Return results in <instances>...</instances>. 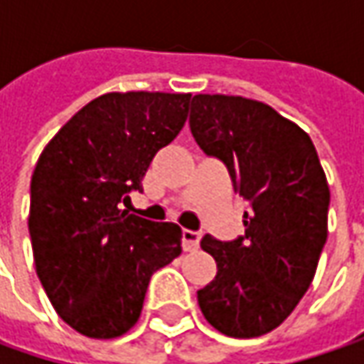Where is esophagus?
Segmentation results:
<instances>
[{
  "instance_id": "1",
  "label": "esophagus",
  "mask_w": 364,
  "mask_h": 364,
  "mask_svg": "<svg viewBox=\"0 0 364 364\" xmlns=\"http://www.w3.org/2000/svg\"><path fill=\"white\" fill-rule=\"evenodd\" d=\"M198 245H200V232L188 231V229H184V231H182V247H184L186 251H194V249H198Z\"/></svg>"
}]
</instances>
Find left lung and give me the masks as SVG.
<instances>
[{
  "mask_svg": "<svg viewBox=\"0 0 364 364\" xmlns=\"http://www.w3.org/2000/svg\"><path fill=\"white\" fill-rule=\"evenodd\" d=\"M190 132L249 203L243 237L200 241L217 275L198 289V306L218 332L255 338L277 328L314 279L328 237L326 174L310 135L261 101L194 95Z\"/></svg>",
  "mask_w": 364,
  "mask_h": 364,
  "instance_id": "8db88e82",
  "label": "left lung"
}]
</instances>
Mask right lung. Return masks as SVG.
Returning <instances> with one entry per match:
<instances>
[{"instance_id": "1", "label": "right lung", "mask_w": 364, "mask_h": 364, "mask_svg": "<svg viewBox=\"0 0 364 364\" xmlns=\"http://www.w3.org/2000/svg\"><path fill=\"white\" fill-rule=\"evenodd\" d=\"M190 92H107L64 123L40 154L28 229L54 310L89 338L139 320L149 277L182 253V229L121 208L154 156L186 123Z\"/></svg>"}]
</instances>
